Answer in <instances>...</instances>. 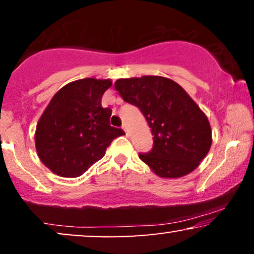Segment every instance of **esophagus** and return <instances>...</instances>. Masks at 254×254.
Segmentation results:
<instances>
[{"instance_id": "obj_1", "label": "esophagus", "mask_w": 254, "mask_h": 254, "mask_svg": "<svg viewBox=\"0 0 254 254\" xmlns=\"http://www.w3.org/2000/svg\"><path fill=\"white\" fill-rule=\"evenodd\" d=\"M122 129H123V130L125 131V133H127V127H125V125H123V127H122Z\"/></svg>"}]
</instances>
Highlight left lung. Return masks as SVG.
Segmentation results:
<instances>
[{
  "label": "left lung",
  "mask_w": 254,
  "mask_h": 254,
  "mask_svg": "<svg viewBox=\"0 0 254 254\" xmlns=\"http://www.w3.org/2000/svg\"><path fill=\"white\" fill-rule=\"evenodd\" d=\"M115 88L143 113L153 135L150 151L139 159L161 178H180L199 166L211 147L208 118L190 95L162 76L119 78Z\"/></svg>",
  "instance_id": "left-lung-1"
}]
</instances>
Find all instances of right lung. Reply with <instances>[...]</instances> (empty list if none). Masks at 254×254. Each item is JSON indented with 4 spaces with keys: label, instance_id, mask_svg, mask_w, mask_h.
<instances>
[{
    "label": "right lung",
    "instance_id": "add662e5",
    "mask_svg": "<svg viewBox=\"0 0 254 254\" xmlns=\"http://www.w3.org/2000/svg\"><path fill=\"white\" fill-rule=\"evenodd\" d=\"M112 81L88 77L62 87L38 121L34 141L40 161L64 178L82 176L124 131L110 125L101 98Z\"/></svg>",
    "mask_w": 254,
    "mask_h": 254
}]
</instances>
